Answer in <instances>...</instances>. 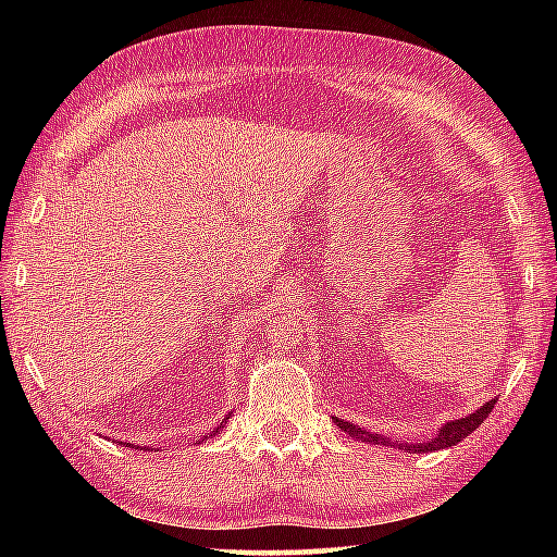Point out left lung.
<instances>
[{"label": "left lung", "instance_id": "obj_1", "mask_svg": "<svg viewBox=\"0 0 557 557\" xmlns=\"http://www.w3.org/2000/svg\"><path fill=\"white\" fill-rule=\"evenodd\" d=\"M493 407H495V399L486 401V405H483L481 409H476L474 413H469V417H465V419H457V421L445 423L443 429L437 431V435L433 437V441H425V443H419V445L399 443V447H401V449H413V453H429V449L453 447V445H457L459 441H465V437H467L469 433H474V431L479 429V425H481L483 421H486V417L493 411ZM335 423L339 425L342 431H347L351 437H359V441H363V443H375V445H377V443H383V445L389 443L387 437L377 435V433L363 431V429H359V425H354V423H349V421H345V419H335Z\"/></svg>", "mask_w": 557, "mask_h": 557}]
</instances>
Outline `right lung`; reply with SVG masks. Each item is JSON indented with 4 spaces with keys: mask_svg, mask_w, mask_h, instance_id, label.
<instances>
[{
    "mask_svg": "<svg viewBox=\"0 0 557 557\" xmlns=\"http://www.w3.org/2000/svg\"><path fill=\"white\" fill-rule=\"evenodd\" d=\"M222 423H224V421H222ZM220 429H222V425H220ZM215 433H218V431H212V433H210V435H215Z\"/></svg>",
    "mask_w": 557,
    "mask_h": 557,
    "instance_id": "right-lung-1",
    "label": "right lung"
}]
</instances>
